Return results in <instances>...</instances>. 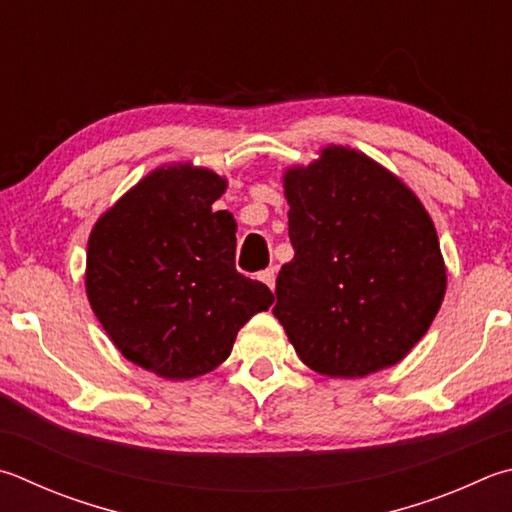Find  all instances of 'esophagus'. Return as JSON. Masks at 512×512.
<instances>
[{"label":"esophagus","mask_w":512,"mask_h":512,"mask_svg":"<svg viewBox=\"0 0 512 512\" xmlns=\"http://www.w3.org/2000/svg\"><path fill=\"white\" fill-rule=\"evenodd\" d=\"M275 275H277V268L271 266V268H266V271L259 273V280L271 288V291H275Z\"/></svg>","instance_id":"34e87169"}]
</instances>
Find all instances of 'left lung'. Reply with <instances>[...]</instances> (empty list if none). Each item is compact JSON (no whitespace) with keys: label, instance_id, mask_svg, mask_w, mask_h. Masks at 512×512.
Listing matches in <instances>:
<instances>
[{"label":"left lung","instance_id":"8db88e82","mask_svg":"<svg viewBox=\"0 0 512 512\" xmlns=\"http://www.w3.org/2000/svg\"><path fill=\"white\" fill-rule=\"evenodd\" d=\"M295 250L273 315L306 367L362 378L396 365L445 295L439 237L407 185L351 147L284 174Z\"/></svg>","mask_w":512,"mask_h":512}]
</instances>
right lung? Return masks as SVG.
<instances>
[{
  "instance_id": "right-lung-1",
  "label": "right lung",
  "mask_w": 512,
  "mask_h": 512,
  "mask_svg": "<svg viewBox=\"0 0 512 512\" xmlns=\"http://www.w3.org/2000/svg\"><path fill=\"white\" fill-rule=\"evenodd\" d=\"M224 190L206 167L163 165L89 235L91 309L127 360L167 380L219 367L237 331L275 302L266 284L237 273V224L212 210Z\"/></svg>"
}]
</instances>
